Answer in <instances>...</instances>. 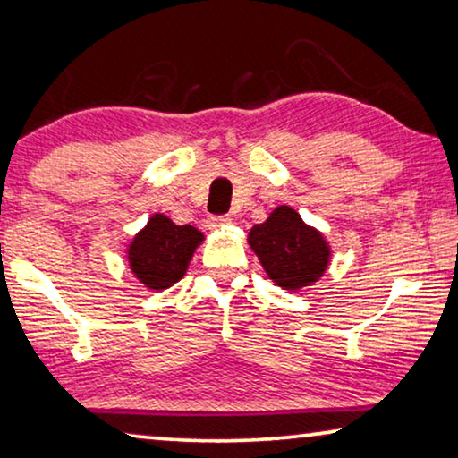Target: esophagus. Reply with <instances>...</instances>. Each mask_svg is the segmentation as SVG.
Listing matches in <instances>:
<instances>
[{
  "mask_svg": "<svg viewBox=\"0 0 458 458\" xmlns=\"http://www.w3.org/2000/svg\"><path fill=\"white\" fill-rule=\"evenodd\" d=\"M230 224V216H209L208 217V226L209 228H220Z\"/></svg>",
  "mask_w": 458,
  "mask_h": 458,
  "instance_id": "obj_1",
  "label": "esophagus"
}]
</instances>
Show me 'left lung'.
Returning <instances> with one entry per match:
<instances>
[{
	"instance_id": "1",
	"label": "left lung",
	"mask_w": 458,
	"mask_h": 458,
	"mask_svg": "<svg viewBox=\"0 0 458 458\" xmlns=\"http://www.w3.org/2000/svg\"><path fill=\"white\" fill-rule=\"evenodd\" d=\"M249 244L273 282L290 292L315 284L329 265L331 250L323 234L306 226L288 206L273 209L267 220L252 226Z\"/></svg>"
}]
</instances>
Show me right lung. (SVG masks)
<instances>
[{
  "mask_svg": "<svg viewBox=\"0 0 458 458\" xmlns=\"http://www.w3.org/2000/svg\"><path fill=\"white\" fill-rule=\"evenodd\" d=\"M201 241L203 234L191 224L176 226L170 217L154 214L129 244V265L146 288L166 290L185 276Z\"/></svg>",
  "mask_w": 458,
  "mask_h": 458,
  "instance_id": "obj_1",
  "label": "right lung"
}]
</instances>
